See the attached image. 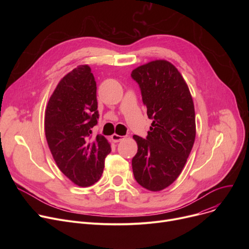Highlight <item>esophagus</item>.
I'll return each mask as SVG.
<instances>
[{
	"mask_svg": "<svg viewBox=\"0 0 249 249\" xmlns=\"http://www.w3.org/2000/svg\"><path fill=\"white\" fill-rule=\"evenodd\" d=\"M122 139H124V136L118 135V134H113V135H112V140H113L114 142H119V141H121Z\"/></svg>",
	"mask_w": 249,
	"mask_h": 249,
	"instance_id": "34e87169",
	"label": "esophagus"
}]
</instances>
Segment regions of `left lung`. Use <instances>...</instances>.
I'll use <instances>...</instances> for the list:
<instances>
[{
    "label": "left lung",
    "instance_id": "left-lung-1",
    "mask_svg": "<svg viewBox=\"0 0 249 249\" xmlns=\"http://www.w3.org/2000/svg\"><path fill=\"white\" fill-rule=\"evenodd\" d=\"M147 116L152 119L146 139L134 135L138 150L132 159L138 184L161 191L180 175L196 137V117L189 87L167 60H153L132 71Z\"/></svg>",
    "mask_w": 249,
    "mask_h": 249
}]
</instances>
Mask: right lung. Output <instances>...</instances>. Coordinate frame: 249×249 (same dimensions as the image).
Segmentation results:
<instances>
[{"mask_svg":"<svg viewBox=\"0 0 249 249\" xmlns=\"http://www.w3.org/2000/svg\"><path fill=\"white\" fill-rule=\"evenodd\" d=\"M97 109L95 77L83 64L61 78L45 110V136L53 160L65 177L83 188L100 179L111 152L104 136L90 138L98 123Z\"/></svg>","mask_w":249,"mask_h":249,"instance_id":"right-lung-1","label":"right lung"}]
</instances>
